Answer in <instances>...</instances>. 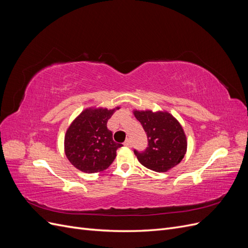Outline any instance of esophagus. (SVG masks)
<instances>
[{
	"instance_id": "obj_1",
	"label": "esophagus",
	"mask_w": 248,
	"mask_h": 248,
	"mask_svg": "<svg viewBox=\"0 0 248 248\" xmlns=\"http://www.w3.org/2000/svg\"><path fill=\"white\" fill-rule=\"evenodd\" d=\"M124 146H126V147H131V140H130L129 139H127V140H125V142H124Z\"/></svg>"
}]
</instances>
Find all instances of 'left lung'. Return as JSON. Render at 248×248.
I'll return each mask as SVG.
<instances>
[{
	"label": "left lung",
	"instance_id": "1",
	"mask_svg": "<svg viewBox=\"0 0 248 248\" xmlns=\"http://www.w3.org/2000/svg\"><path fill=\"white\" fill-rule=\"evenodd\" d=\"M148 138L144 152L134 150L138 160L147 169L164 172L176 167L187 151V139L182 125L167 110H132Z\"/></svg>",
	"mask_w": 248,
	"mask_h": 248
}]
</instances>
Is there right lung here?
<instances>
[{
  "mask_svg": "<svg viewBox=\"0 0 248 248\" xmlns=\"http://www.w3.org/2000/svg\"><path fill=\"white\" fill-rule=\"evenodd\" d=\"M120 109L101 107L85 108L73 120L65 133L64 152L67 159L78 170L94 174L107 170L122 147L112 140L108 120Z\"/></svg>",
  "mask_w": 248,
  "mask_h": 248,
  "instance_id": "1",
  "label": "right lung"
}]
</instances>
